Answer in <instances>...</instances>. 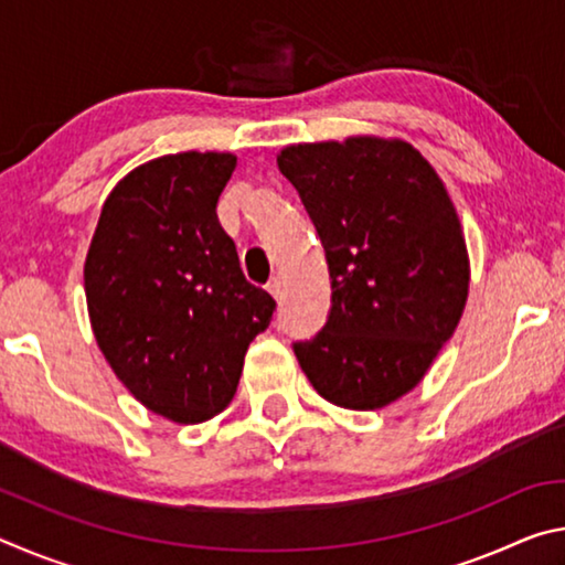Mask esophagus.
<instances>
[{
  "label": "esophagus",
  "instance_id": "1",
  "mask_svg": "<svg viewBox=\"0 0 565 565\" xmlns=\"http://www.w3.org/2000/svg\"><path fill=\"white\" fill-rule=\"evenodd\" d=\"M266 289H269L274 299H281V279H279V276H274V279L266 284Z\"/></svg>",
  "mask_w": 565,
  "mask_h": 565
}]
</instances>
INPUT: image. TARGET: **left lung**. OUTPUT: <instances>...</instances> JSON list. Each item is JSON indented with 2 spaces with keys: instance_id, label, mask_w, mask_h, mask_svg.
I'll return each mask as SVG.
<instances>
[{
  "instance_id": "obj_1",
  "label": "left lung",
  "mask_w": 565,
  "mask_h": 565,
  "mask_svg": "<svg viewBox=\"0 0 565 565\" xmlns=\"http://www.w3.org/2000/svg\"><path fill=\"white\" fill-rule=\"evenodd\" d=\"M276 161L331 276L327 323L294 341L296 359L331 404L386 406L424 379L466 306L468 254L444 181L406 141L374 137L286 147Z\"/></svg>"
}]
</instances>
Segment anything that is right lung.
<instances>
[{"label":"right lung","instance_id":"right-lung-1","mask_svg":"<svg viewBox=\"0 0 565 565\" xmlns=\"http://www.w3.org/2000/svg\"><path fill=\"white\" fill-rule=\"evenodd\" d=\"M232 154H169L124 177L104 202L84 291L114 374L154 414L202 424L232 404L248 343L276 301L246 281L216 216Z\"/></svg>","mask_w":565,"mask_h":565}]
</instances>
